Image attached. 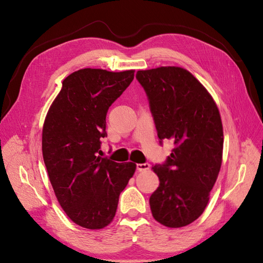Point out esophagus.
Returning <instances> with one entry per match:
<instances>
[{"label":"esophagus","instance_id":"obj_1","mask_svg":"<svg viewBox=\"0 0 263 263\" xmlns=\"http://www.w3.org/2000/svg\"><path fill=\"white\" fill-rule=\"evenodd\" d=\"M150 168V165L148 163H144V164H137V170L139 172H146Z\"/></svg>","mask_w":263,"mask_h":263}]
</instances>
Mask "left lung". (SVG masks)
Returning a JSON list of instances; mask_svg holds the SVG:
<instances>
[{
    "label": "left lung",
    "instance_id": "8db88e82",
    "mask_svg": "<svg viewBox=\"0 0 263 263\" xmlns=\"http://www.w3.org/2000/svg\"><path fill=\"white\" fill-rule=\"evenodd\" d=\"M160 142L175 144L164 165L153 166L159 186L149 199L154 218L170 228L202 215L222 161L224 132L214 98L180 66L140 70Z\"/></svg>",
    "mask_w": 263,
    "mask_h": 263
}]
</instances>
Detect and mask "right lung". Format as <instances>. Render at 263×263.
I'll return each instance as SVG.
<instances>
[{
	"label": "right lung",
	"mask_w": 263,
	"mask_h": 263,
	"mask_svg": "<svg viewBox=\"0 0 263 263\" xmlns=\"http://www.w3.org/2000/svg\"><path fill=\"white\" fill-rule=\"evenodd\" d=\"M135 70L81 69L65 78L43 126L42 150L58 201L74 224L102 230L113 221L120 193L137 165L98 156L106 115Z\"/></svg>",
	"instance_id": "1"
}]
</instances>
